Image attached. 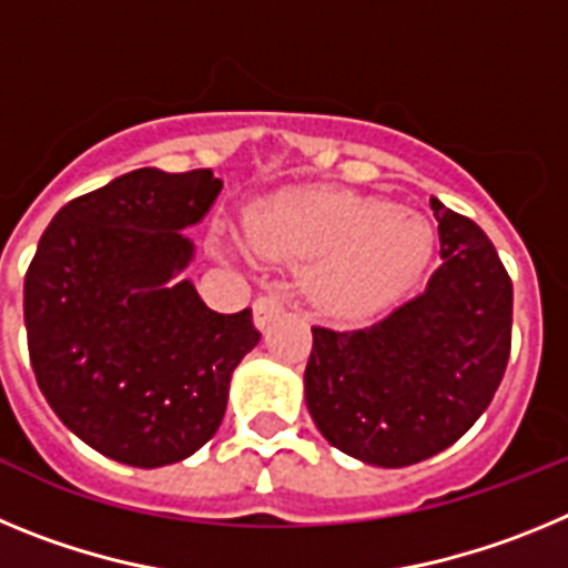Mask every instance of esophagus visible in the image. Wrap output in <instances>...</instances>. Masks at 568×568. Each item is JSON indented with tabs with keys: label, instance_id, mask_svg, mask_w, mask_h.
<instances>
[{
	"label": "esophagus",
	"instance_id": "1",
	"mask_svg": "<svg viewBox=\"0 0 568 568\" xmlns=\"http://www.w3.org/2000/svg\"><path fill=\"white\" fill-rule=\"evenodd\" d=\"M284 307H287V298L281 293H267V295H258L253 304V321L255 327L264 329L270 324V321L278 318L281 313H284Z\"/></svg>",
	"mask_w": 568,
	"mask_h": 568
}]
</instances>
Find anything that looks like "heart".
Instances as JSON below:
<instances>
[{
	"instance_id": "1",
	"label": "heart",
	"mask_w": 568,
	"mask_h": 568,
	"mask_svg": "<svg viewBox=\"0 0 568 568\" xmlns=\"http://www.w3.org/2000/svg\"><path fill=\"white\" fill-rule=\"evenodd\" d=\"M250 241L267 255L315 258L313 293L333 313H361L413 281L433 255L424 215L384 199L284 193L250 219Z\"/></svg>"
}]
</instances>
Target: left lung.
<instances>
[{"label":"left lung","mask_w":568,"mask_h":568,"mask_svg":"<svg viewBox=\"0 0 568 568\" xmlns=\"http://www.w3.org/2000/svg\"><path fill=\"white\" fill-rule=\"evenodd\" d=\"M440 267L361 329L313 327L304 398L321 435L373 466L453 446L495 398L511 349V278L484 230L429 199Z\"/></svg>","instance_id":"left-lung-1"}]
</instances>
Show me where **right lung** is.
I'll list each match as a JSON object with an SVG mask.
<instances>
[{
	"label": "right lung",
	"instance_id": "1",
	"mask_svg": "<svg viewBox=\"0 0 568 568\" xmlns=\"http://www.w3.org/2000/svg\"><path fill=\"white\" fill-rule=\"evenodd\" d=\"M222 193L213 170H133L64 204L24 275L39 389L70 433L155 469L215 435L230 378L258 344L253 313H215L187 278L182 230Z\"/></svg>",
	"mask_w": 568,
	"mask_h": 568
}]
</instances>
